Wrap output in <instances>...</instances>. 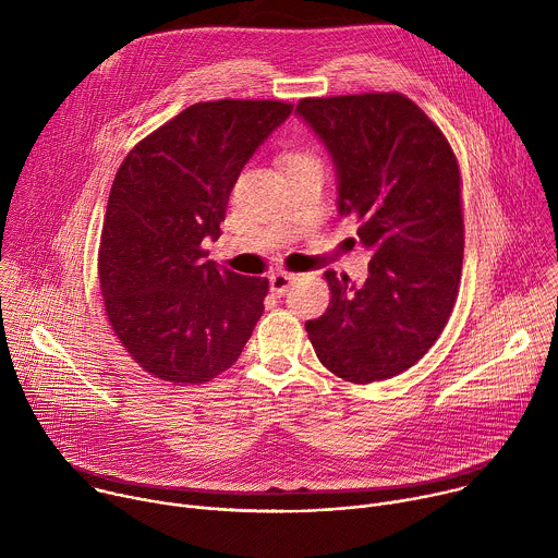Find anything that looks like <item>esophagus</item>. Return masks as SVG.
<instances>
[{
    "label": "esophagus",
    "instance_id": "esophagus-1",
    "mask_svg": "<svg viewBox=\"0 0 558 558\" xmlns=\"http://www.w3.org/2000/svg\"><path fill=\"white\" fill-rule=\"evenodd\" d=\"M293 282H295V276H293V274H287V271H278V274H274V276L269 278L271 291L278 293V295H284Z\"/></svg>",
    "mask_w": 558,
    "mask_h": 558
}]
</instances>
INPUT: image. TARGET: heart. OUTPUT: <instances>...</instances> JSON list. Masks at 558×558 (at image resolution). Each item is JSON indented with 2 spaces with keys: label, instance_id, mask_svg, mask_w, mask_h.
Segmentation results:
<instances>
[{
  "label": "heart",
  "instance_id": "b5f03b06",
  "mask_svg": "<svg viewBox=\"0 0 558 558\" xmlns=\"http://www.w3.org/2000/svg\"><path fill=\"white\" fill-rule=\"evenodd\" d=\"M304 158H311L306 154H289L287 156V163H295V161H304Z\"/></svg>",
  "mask_w": 558,
  "mask_h": 558
}]
</instances>
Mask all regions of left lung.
Here are the masks:
<instances>
[{"label": "left lung", "mask_w": 558, "mask_h": 558, "mask_svg": "<svg viewBox=\"0 0 558 558\" xmlns=\"http://www.w3.org/2000/svg\"><path fill=\"white\" fill-rule=\"evenodd\" d=\"M295 112L331 154L338 211L360 220L371 252L362 284L325 271L329 306L304 329L338 377H395L428 353L457 302L463 214L454 151L400 93L302 99Z\"/></svg>", "instance_id": "obj_1"}]
</instances>
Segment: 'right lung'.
Segmentation results:
<instances>
[{
	"instance_id": "1",
	"label": "right lung",
	"mask_w": 558,
	"mask_h": 558,
	"mask_svg": "<svg viewBox=\"0 0 558 558\" xmlns=\"http://www.w3.org/2000/svg\"><path fill=\"white\" fill-rule=\"evenodd\" d=\"M282 101L220 99L185 108L121 163L99 245L112 331L149 375L203 384L243 353L265 311L267 278L207 260L229 194L254 151L287 121Z\"/></svg>"
}]
</instances>
